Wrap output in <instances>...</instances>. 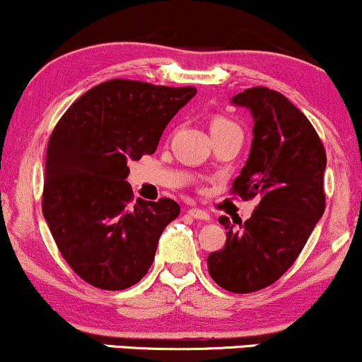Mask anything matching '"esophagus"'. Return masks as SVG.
<instances>
[{"instance_id":"obj_1","label":"esophagus","mask_w":362,"mask_h":362,"mask_svg":"<svg viewBox=\"0 0 362 362\" xmlns=\"http://www.w3.org/2000/svg\"><path fill=\"white\" fill-rule=\"evenodd\" d=\"M189 214L192 216V218H195V219H201V221H209V219H211V216L207 214L206 211L199 209V207H190Z\"/></svg>"}]
</instances>
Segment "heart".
I'll return each mask as SVG.
<instances>
[{"label":"heart","instance_id":"obj_1","mask_svg":"<svg viewBox=\"0 0 362 362\" xmlns=\"http://www.w3.org/2000/svg\"><path fill=\"white\" fill-rule=\"evenodd\" d=\"M221 129H238V126L224 115H216L211 120V131H221Z\"/></svg>","mask_w":362,"mask_h":362}]
</instances>
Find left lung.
Segmentation results:
<instances>
[{"label":"left lung","instance_id":"left-lung-1","mask_svg":"<svg viewBox=\"0 0 362 362\" xmlns=\"http://www.w3.org/2000/svg\"><path fill=\"white\" fill-rule=\"evenodd\" d=\"M231 102L253 117L250 156L231 192L260 201L242 230L219 218L226 245L207 257V271L223 289L245 294L274 284L308 242L325 211L327 155L306 115L279 91L253 86Z\"/></svg>","mask_w":362,"mask_h":362}]
</instances>
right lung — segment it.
<instances>
[{"instance_id": "add662e5", "label": "right lung", "mask_w": 362, "mask_h": 362, "mask_svg": "<svg viewBox=\"0 0 362 362\" xmlns=\"http://www.w3.org/2000/svg\"><path fill=\"white\" fill-rule=\"evenodd\" d=\"M197 90L110 80L81 95L54 127L42 213L83 281L120 291L146 276L158 240L180 214L172 199L132 204L127 163L153 155L167 124Z\"/></svg>"}]
</instances>
